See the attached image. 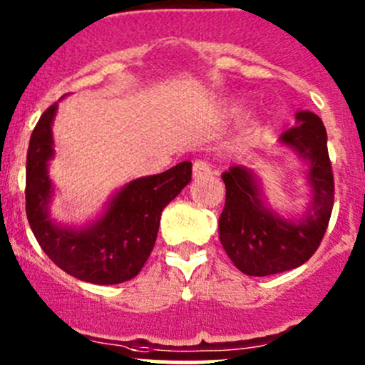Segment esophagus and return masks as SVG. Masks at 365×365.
<instances>
[{"mask_svg":"<svg viewBox=\"0 0 365 365\" xmlns=\"http://www.w3.org/2000/svg\"><path fill=\"white\" fill-rule=\"evenodd\" d=\"M192 175L195 178H202V176L211 175V166L207 161H202V159H197L194 164H192Z\"/></svg>","mask_w":365,"mask_h":365,"instance_id":"1","label":"esophagus"}]
</instances>
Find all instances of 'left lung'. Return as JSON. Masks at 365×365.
Here are the masks:
<instances>
[{"mask_svg":"<svg viewBox=\"0 0 365 365\" xmlns=\"http://www.w3.org/2000/svg\"><path fill=\"white\" fill-rule=\"evenodd\" d=\"M298 124L284 131L280 142L310 163L308 180L314 201L299 222L282 220L263 206L253 173L232 168L222 175L225 182V207L218 232L223 250L242 274L251 277L280 274L312 258L326 234L334 204V178L327 133L314 112H298Z\"/></svg>","mask_w":365,"mask_h":365,"instance_id":"left-lung-1","label":"left lung"}]
</instances>
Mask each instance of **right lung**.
<instances>
[{
  "label": "right lung",
  "instance_id": "add662e5",
  "mask_svg": "<svg viewBox=\"0 0 365 365\" xmlns=\"http://www.w3.org/2000/svg\"><path fill=\"white\" fill-rule=\"evenodd\" d=\"M55 110L57 103L43 112L27 149L26 213L31 230L48 258L72 277L91 284L126 282L145 265L163 210L192 180V163L183 161L164 173L130 182L95 225L83 230L57 227L48 216L53 187L46 171L53 155Z\"/></svg>",
  "mask_w": 365,
  "mask_h": 365
}]
</instances>
